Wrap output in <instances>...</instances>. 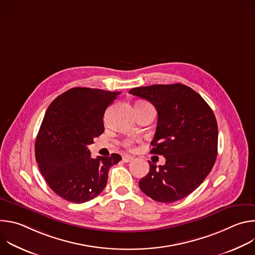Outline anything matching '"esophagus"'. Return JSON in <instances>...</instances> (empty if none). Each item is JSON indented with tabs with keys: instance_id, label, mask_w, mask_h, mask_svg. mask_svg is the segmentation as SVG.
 <instances>
[{
	"instance_id": "esophagus-1",
	"label": "esophagus",
	"mask_w": 255,
	"mask_h": 255,
	"mask_svg": "<svg viewBox=\"0 0 255 255\" xmlns=\"http://www.w3.org/2000/svg\"><path fill=\"white\" fill-rule=\"evenodd\" d=\"M122 159H123L124 162H130L131 160H133V156H131V155H123Z\"/></svg>"
}]
</instances>
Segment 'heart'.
<instances>
[{
    "label": "heart",
    "mask_w": 255,
    "mask_h": 255,
    "mask_svg": "<svg viewBox=\"0 0 255 255\" xmlns=\"http://www.w3.org/2000/svg\"><path fill=\"white\" fill-rule=\"evenodd\" d=\"M124 145L126 147H128V148H130V147H132V145H133V143H132V141L131 140H127L125 143H124Z\"/></svg>",
    "instance_id": "1"
}]
</instances>
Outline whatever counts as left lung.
Listing matches in <instances>:
<instances>
[{"instance_id":"8db88e82","label":"left lung","mask_w":255,"mask_h":255,"mask_svg":"<svg viewBox=\"0 0 255 255\" xmlns=\"http://www.w3.org/2000/svg\"><path fill=\"white\" fill-rule=\"evenodd\" d=\"M129 93L155 107L158 119L150 152L165 157L158 167L149 162L140 190L161 203L184 199L203 183L216 161L218 125L212 109L181 84L139 87Z\"/></svg>"}]
</instances>
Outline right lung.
Returning a JSON list of instances; mask_svg holds the SVG:
<instances>
[{"label":"right lung","mask_w":255,"mask_h":255,"mask_svg":"<svg viewBox=\"0 0 255 255\" xmlns=\"http://www.w3.org/2000/svg\"><path fill=\"white\" fill-rule=\"evenodd\" d=\"M120 95L72 88L49 105L35 142V157L49 188L62 199L81 204L105 189L117 153L93 158L88 145L104 132L107 108Z\"/></svg>","instance_id":"add662e5"}]
</instances>
